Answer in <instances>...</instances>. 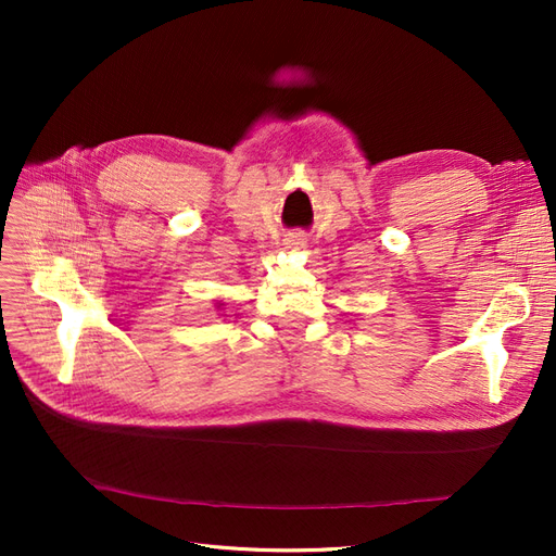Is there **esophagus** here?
<instances>
[{"label":"esophagus","mask_w":556,"mask_h":556,"mask_svg":"<svg viewBox=\"0 0 556 556\" xmlns=\"http://www.w3.org/2000/svg\"><path fill=\"white\" fill-rule=\"evenodd\" d=\"M304 245H306L304 233H290V237L285 239V248H290V250H301Z\"/></svg>","instance_id":"esophagus-1"}]
</instances>
